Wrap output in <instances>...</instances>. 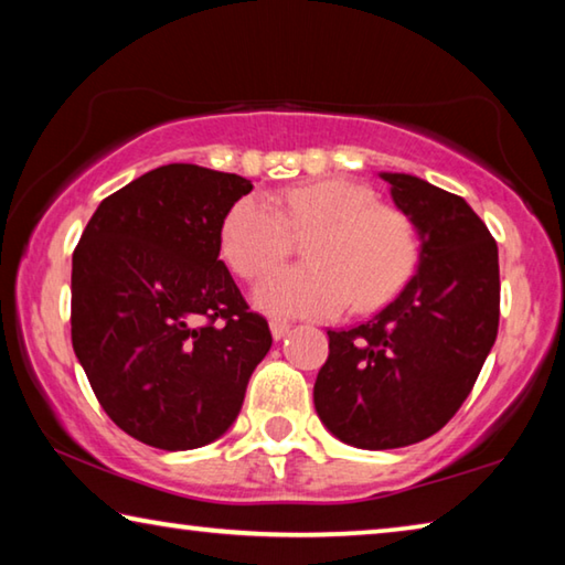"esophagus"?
Masks as SVG:
<instances>
[{
    "mask_svg": "<svg viewBox=\"0 0 565 565\" xmlns=\"http://www.w3.org/2000/svg\"><path fill=\"white\" fill-rule=\"evenodd\" d=\"M269 327H271V337H274L276 341H279V339L286 337V333H289L291 323H289V321H281V319H271Z\"/></svg>",
    "mask_w": 565,
    "mask_h": 565,
    "instance_id": "esophagus-1",
    "label": "esophagus"
}]
</instances>
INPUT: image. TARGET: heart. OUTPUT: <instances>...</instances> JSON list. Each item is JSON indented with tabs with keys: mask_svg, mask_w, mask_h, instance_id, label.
I'll return each mask as SVG.
<instances>
[{
	"mask_svg": "<svg viewBox=\"0 0 565 565\" xmlns=\"http://www.w3.org/2000/svg\"><path fill=\"white\" fill-rule=\"evenodd\" d=\"M281 212L262 194L242 196L228 209L218 246L244 279H259L306 236L303 259L284 266L256 286L254 301L276 317L329 319L347 309H376L398 294L418 262L411 218L379 204L369 186L349 179H321L286 189Z\"/></svg>",
	"mask_w": 565,
	"mask_h": 565,
	"instance_id": "obj_1",
	"label": "heart"
}]
</instances>
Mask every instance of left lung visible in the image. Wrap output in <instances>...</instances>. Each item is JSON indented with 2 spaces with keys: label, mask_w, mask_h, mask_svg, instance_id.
Segmentation results:
<instances>
[{
  "label": "left lung",
  "mask_w": 565,
  "mask_h": 565,
  "mask_svg": "<svg viewBox=\"0 0 565 565\" xmlns=\"http://www.w3.org/2000/svg\"><path fill=\"white\" fill-rule=\"evenodd\" d=\"M420 238L418 271L371 321L329 331L313 384L339 441L386 451L424 441L471 394L499 333V246L461 196L381 171Z\"/></svg>",
  "instance_id": "1"
}]
</instances>
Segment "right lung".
<instances>
[{
	"instance_id": "right-lung-1",
	"label": "right lung",
	"mask_w": 565,
	"mask_h": 565,
	"mask_svg": "<svg viewBox=\"0 0 565 565\" xmlns=\"http://www.w3.org/2000/svg\"><path fill=\"white\" fill-rule=\"evenodd\" d=\"M252 181L167 164L104 199L72 256V347L137 441L189 451L228 431L271 331L218 259Z\"/></svg>"
}]
</instances>
